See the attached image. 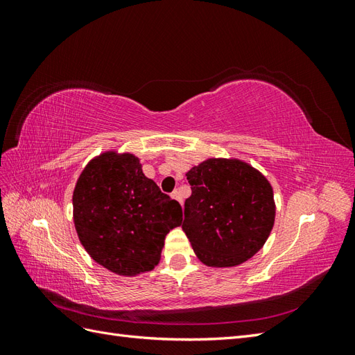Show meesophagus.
<instances>
[{
    "label": "esophagus",
    "instance_id": "34e87169",
    "mask_svg": "<svg viewBox=\"0 0 355 355\" xmlns=\"http://www.w3.org/2000/svg\"><path fill=\"white\" fill-rule=\"evenodd\" d=\"M171 198H173V200H176V201H179V204H180V206H182V202H184V201H182V197H180V192L176 189V191H173V194H171Z\"/></svg>",
    "mask_w": 355,
    "mask_h": 355
}]
</instances>
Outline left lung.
Masks as SVG:
<instances>
[{"label": "left lung", "instance_id": "8db88e82", "mask_svg": "<svg viewBox=\"0 0 355 355\" xmlns=\"http://www.w3.org/2000/svg\"><path fill=\"white\" fill-rule=\"evenodd\" d=\"M192 194L182 230L198 259L232 268L259 252L275 220L270 180L240 158H207L185 175Z\"/></svg>", "mask_w": 355, "mask_h": 355}]
</instances>
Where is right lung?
I'll use <instances>...</instances> for the list:
<instances>
[{"label": "right lung", "mask_w": 355, "mask_h": 355, "mask_svg": "<svg viewBox=\"0 0 355 355\" xmlns=\"http://www.w3.org/2000/svg\"><path fill=\"white\" fill-rule=\"evenodd\" d=\"M75 231L92 259L123 277L153 271L182 207L148 179L139 157L116 149L93 157L72 194Z\"/></svg>", "instance_id": "obj_1"}]
</instances>
